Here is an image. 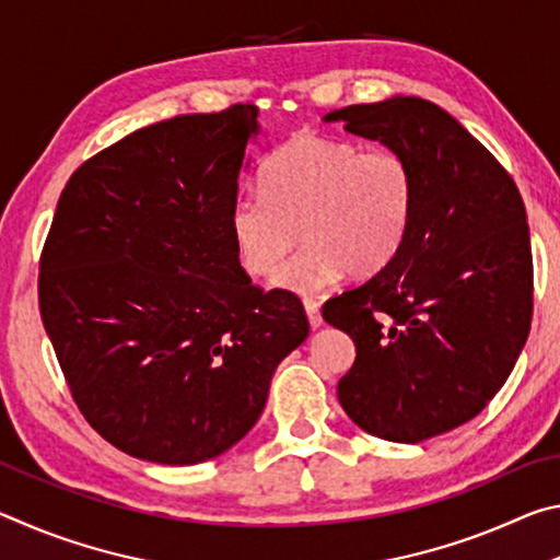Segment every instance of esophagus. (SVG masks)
<instances>
[{"label":"esophagus","mask_w":560,"mask_h":560,"mask_svg":"<svg viewBox=\"0 0 560 560\" xmlns=\"http://www.w3.org/2000/svg\"><path fill=\"white\" fill-rule=\"evenodd\" d=\"M303 308H306V316H308L311 328H320V324H324V318H320L318 301H314V299H303Z\"/></svg>","instance_id":"34e87169"}]
</instances>
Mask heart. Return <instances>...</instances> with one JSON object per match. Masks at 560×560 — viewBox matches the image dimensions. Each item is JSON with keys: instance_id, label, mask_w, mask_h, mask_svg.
<instances>
[{"instance_id": "heart-1", "label": "heart", "mask_w": 560, "mask_h": 560, "mask_svg": "<svg viewBox=\"0 0 560 560\" xmlns=\"http://www.w3.org/2000/svg\"><path fill=\"white\" fill-rule=\"evenodd\" d=\"M415 200V173L395 150L296 132L271 155L264 189L234 197L226 224L236 259L252 277H271L306 236L273 279L303 296L343 271L373 277L385 269L410 230Z\"/></svg>"}]
</instances>
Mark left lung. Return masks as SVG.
<instances>
[{
    "label": "left lung",
    "mask_w": 560,
    "mask_h": 560,
    "mask_svg": "<svg viewBox=\"0 0 560 560\" xmlns=\"http://www.w3.org/2000/svg\"><path fill=\"white\" fill-rule=\"evenodd\" d=\"M410 163L417 200L395 259L326 301L353 338L338 400L360 430L415 444L469 422L514 371L534 311L524 200L447 110L415 96L330 110Z\"/></svg>",
    "instance_id": "left-lung-1"
}]
</instances>
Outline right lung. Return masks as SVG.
<instances>
[{
    "mask_svg": "<svg viewBox=\"0 0 560 560\" xmlns=\"http://www.w3.org/2000/svg\"><path fill=\"white\" fill-rule=\"evenodd\" d=\"M257 116L236 103L140 128L75 170L56 205L46 336L83 417L130 457H220L308 336L293 293L246 277L226 224Z\"/></svg>",
    "mask_w": 560,
    "mask_h": 560,
    "instance_id": "right-lung-1",
    "label": "right lung"
}]
</instances>
